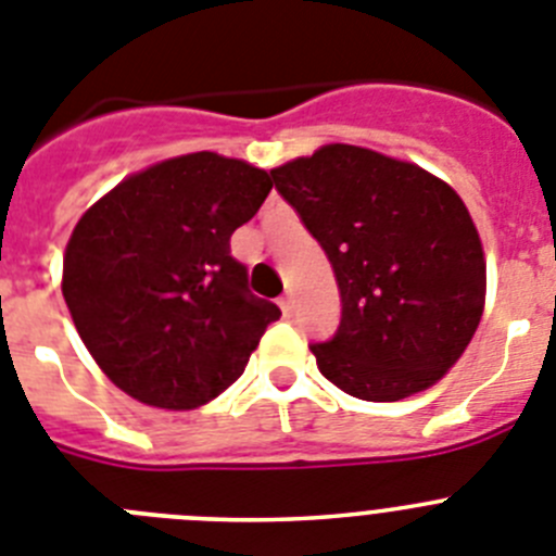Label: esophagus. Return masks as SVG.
I'll list each match as a JSON object with an SVG mask.
<instances>
[{
    "label": "esophagus",
    "instance_id": "esophagus-1",
    "mask_svg": "<svg viewBox=\"0 0 556 556\" xmlns=\"http://www.w3.org/2000/svg\"><path fill=\"white\" fill-rule=\"evenodd\" d=\"M278 303H281V312L287 314V317L294 312V298H292V294H283V298Z\"/></svg>",
    "mask_w": 556,
    "mask_h": 556
}]
</instances>
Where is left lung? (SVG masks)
Instances as JSON below:
<instances>
[{"instance_id":"1","label":"left lung","mask_w":556,"mask_h":556,"mask_svg":"<svg viewBox=\"0 0 556 556\" xmlns=\"http://www.w3.org/2000/svg\"><path fill=\"white\" fill-rule=\"evenodd\" d=\"M337 275L342 317L312 353L362 401H401L437 384L484 312L488 269L462 198L406 161L326 144L269 172Z\"/></svg>"}]
</instances>
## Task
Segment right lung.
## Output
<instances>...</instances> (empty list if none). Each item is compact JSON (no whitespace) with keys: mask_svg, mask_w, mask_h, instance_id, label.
<instances>
[{"mask_svg":"<svg viewBox=\"0 0 556 556\" xmlns=\"http://www.w3.org/2000/svg\"><path fill=\"white\" fill-rule=\"evenodd\" d=\"M273 180L217 152L136 172L80 217L63 255V298L113 384L159 409H198L248 367L275 303L248 289L230 236Z\"/></svg>","mask_w":556,"mask_h":556,"instance_id":"obj_1","label":"right lung"}]
</instances>
